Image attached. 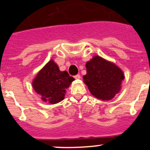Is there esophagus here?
I'll list each match as a JSON object with an SVG mask.
<instances>
[{"instance_id": "1", "label": "esophagus", "mask_w": 150, "mask_h": 150, "mask_svg": "<svg viewBox=\"0 0 150 150\" xmlns=\"http://www.w3.org/2000/svg\"><path fill=\"white\" fill-rule=\"evenodd\" d=\"M74 78H75L76 79H79L80 78H81V76H80V75L77 74V75H76V76H74Z\"/></svg>"}]
</instances>
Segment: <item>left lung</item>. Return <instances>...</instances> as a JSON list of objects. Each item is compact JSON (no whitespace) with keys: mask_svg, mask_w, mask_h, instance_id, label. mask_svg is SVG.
<instances>
[{"mask_svg":"<svg viewBox=\"0 0 150 150\" xmlns=\"http://www.w3.org/2000/svg\"><path fill=\"white\" fill-rule=\"evenodd\" d=\"M83 82L93 96L102 100L112 99L120 91L125 75L112 62L95 55L86 64Z\"/></svg>","mask_w":150,"mask_h":150,"instance_id":"8db88e82","label":"left lung"}]
</instances>
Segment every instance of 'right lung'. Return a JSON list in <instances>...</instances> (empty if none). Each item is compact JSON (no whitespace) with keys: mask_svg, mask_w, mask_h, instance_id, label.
Masks as SVG:
<instances>
[{"mask_svg":"<svg viewBox=\"0 0 150 150\" xmlns=\"http://www.w3.org/2000/svg\"><path fill=\"white\" fill-rule=\"evenodd\" d=\"M74 80L67 71H61L58 64L51 59L36 75L32 86L43 101L55 104L64 99L66 89Z\"/></svg>","mask_w":150,"mask_h":150,"instance_id":"add662e5","label":"right lung"}]
</instances>
